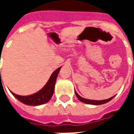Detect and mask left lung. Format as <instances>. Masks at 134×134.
Masks as SVG:
<instances>
[{
  "label": "left lung",
  "instance_id": "8db88e82",
  "mask_svg": "<svg viewBox=\"0 0 134 134\" xmlns=\"http://www.w3.org/2000/svg\"><path fill=\"white\" fill-rule=\"evenodd\" d=\"M75 94L76 96L77 97V98L81 101V102H83L85 103L90 104V105H101V104L106 103L108 101H110V100H112V99L114 98V96H113L111 98H110L108 99H106V100H88V99H85L83 98H82L81 96H80L77 93H76V91Z\"/></svg>",
  "mask_w": 134,
  "mask_h": 134
}]
</instances>
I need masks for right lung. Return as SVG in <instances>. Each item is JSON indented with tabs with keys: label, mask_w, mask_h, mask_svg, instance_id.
Returning a JSON list of instances; mask_svg holds the SVG:
<instances>
[{
	"label": "right lung",
	"mask_w": 134,
	"mask_h": 134,
	"mask_svg": "<svg viewBox=\"0 0 134 134\" xmlns=\"http://www.w3.org/2000/svg\"><path fill=\"white\" fill-rule=\"evenodd\" d=\"M61 69V67H59L57 70H56L52 74L49 80H48L46 85L44 86L40 91L38 93L28 96H18L15 93L11 92L14 97H16L19 101H21L23 103L29 105H39L41 104H44L49 102L54 94V85H55L56 80L58 75L59 72Z\"/></svg>",
	"instance_id": "obj_1"
}]
</instances>
